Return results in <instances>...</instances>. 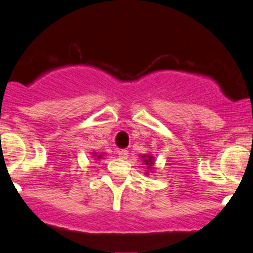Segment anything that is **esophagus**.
Segmentation results:
<instances>
[{"mask_svg":"<svg viewBox=\"0 0 253 253\" xmlns=\"http://www.w3.org/2000/svg\"><path fill=\"white\" fill-rule=\"evenodd\" d=\"M119 158H120V159H127V158H128V151H127V150H120V151H119Z\"/></svg>","mask_w":253,"mask_h":253,"instance_id":"1","label":"esophagus"}]
</instances>
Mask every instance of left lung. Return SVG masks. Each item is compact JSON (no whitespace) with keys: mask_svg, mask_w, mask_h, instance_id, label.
Instances as JSON below:
<instances>
[{"mask_svg":"<svg viewBox=\"0 0 253 253\" xmlns=\"http://www.w3.org/2000/svg\"><path fill=\"white\" fill-rule=\"evenodd\" d=\"M141 157H144V162H145V164L147 165V168H149V169H151V165H153V159H152V157L151 156H141Z\"/></svg>","mask_w":253,"mask_h":253,"instance_id":"obj_1","label":"left lung"}]
</instances>
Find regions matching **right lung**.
<instances>
[{
    "label": "right lung",
    "instance_id": "1",
    "mask_svg": "<svg viewBox=\"0 0 253 253\" xmlns=\"http://www.w3.org/2000/svg\"><path fill=\"white\" fill-rule=\"evenodd\" d=\"M94 155H96V153H94ZM100 157H101V156H98V157H97V158H100Z\"/></svg>",
    "mask_w": 253,
    "mask_h": 253
}]
</instances>
